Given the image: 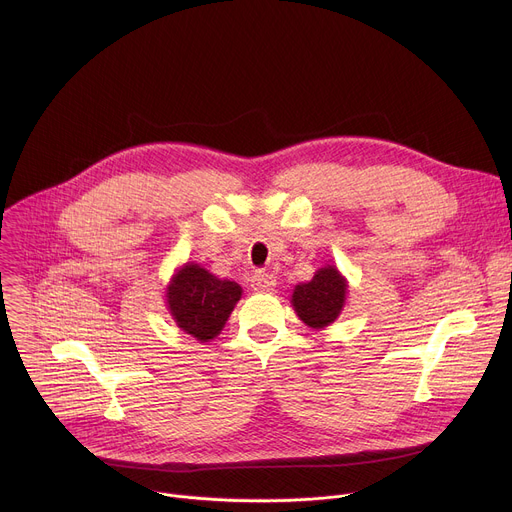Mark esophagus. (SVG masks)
I'll list each match as a JSON object with an SVG mask.
<instances>
[{
	"instance_id": "34e87169",
	"label": "esophagus",
	"mask_w": 512,
	"mask_h": 512,
	"mask_svg": "<svg viewBox=\"0 0 512 512\" xmlns=\"http://www.w3.org/2000/svg\"><path fill=\"white\" fill-rule=\"evenodd\" d=\"M251 287L259 294H265V291H273L275 289V277L267 271H255L251 277Z\"/></svg>"
}]
</instances>
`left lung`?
<instances>
[{"label": "left lung", "instance_id": "obj_1", "mask_svg": "<svg viewBox=\"0 0 512 512\" xmlns=\"http://www.w3.org/2000/svg\"><path fill=\"white\" fill-rule=\"evenodd\" d=\"M346 281L336 271V267L328 265L316 271V275L294 289V308L298 316L312 328H324L334 322L344 306Z\"/></svg>", "mask_w": 512, "mask_h": 512}]
</instances>
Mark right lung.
<instances>
[{
  "label": "right lung",
  "mask_w": 512,
  "mask_h": 512,
  "mask_svg": "<svg viewBox=\"0 0 512 512\" xmlns=\"http://www.w3.org/2000/svg\"><path fill=\"white\" fill-rule=\"evenodd\" d=\"M239 298V283L218 279L198 265H184L168 287V306L176 324L202 342L223 330Z\"/></svg>",
  "instance_id": "obj_1"
}]
</instances>
